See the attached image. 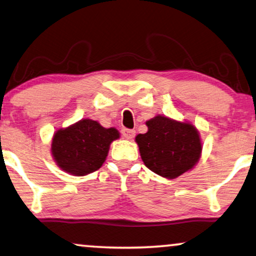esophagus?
<instances>
[{
  "instance_id": "obj_1",
  "label": "esophagus",
  "mask_w": 256,
  "mask_h": 256,
  "mask_svg": "<svg viewBox=\"0 0 256 256\" xmlns=\"http://www.w3.org/2000/svg\"><path fill=\"white\" fill-rule=\"evenodd\" d=\"M122 136H124V139L126 140H131L134 138L136 136V131L134 130H130V128H123L122 130Z\"/></svg>"
}]
</instances>
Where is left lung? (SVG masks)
Instances as JSON below:
<instances>
[{"label": "left lung", "instance_id": "8db88e82", "mask_svg": "<svg viewBox=\"0 0 256 256\" xmlns=\"http://www.w3.org/2000/svg\"><path fill=\"white\" fill-rule=\"evenodd\" d=\"M148 131L136 136L144 165L165 179L190 171L202 156V139L196 126L186 120L156 115L146 122Z\"/></svg>", "mask_w": 256, "mask_h": 256}]
</instances>
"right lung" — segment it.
I'll return each instance as SVG.
<instances>
[{
    "label": "right lung",
    "instance_id": "obj_1",
    "mask_svg": "<svg viewBox=\"0 0 256 256\" xmlns=\"http://www.w3.org/2000/svg\"><path fill=\"white\" fill-rule=\"evenodd\" d=\"M117 139L120 132L115 128H106L99 122L84 118L56 130L52 138L51 155L62 171L84 176L102 166L110 144Z\"/></svg>",
    "mask_w": 256,
    "mask_h": 256
}]
</instances>
